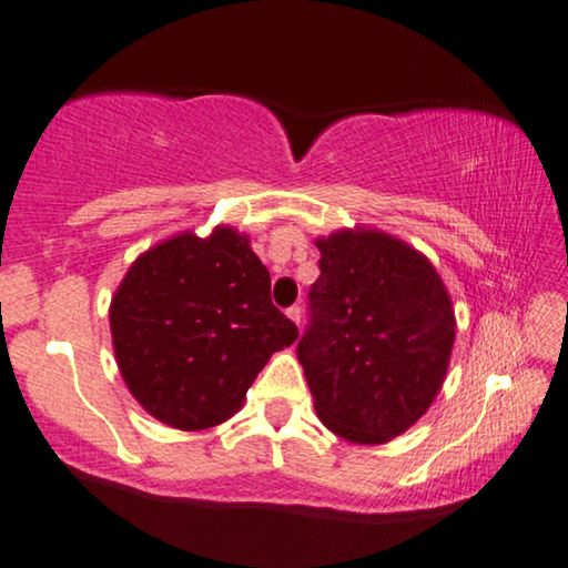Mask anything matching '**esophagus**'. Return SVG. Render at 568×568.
<instances>
[{"instance_id": "1", "label": "esophagus", "mask_w": 568, "mask_h": 568, "mask_svg": "<svg viewBox=\"0 0 568 568\" xmlns=\"http://www.w3.org/2000/svg\"><path fill=\"white\" fill-rule=\"evenodd\" d=\"M285 314H288L291 322H296V327H301V322H304V308H301V306H291Z\"/></svg>"}]
</instances>
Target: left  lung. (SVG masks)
<instances>
[{
	"label": "left lung",
	"instance_id": "8db88e82",
	"mask_svg": "<svg viewBox=\"0 0 568 568\" xmlns=\"http://www.w3.org/2000/svg\"><path fill=\"white\" fill-rule=\"evenodd\" d=\"M312 325L298 343L314 408L329 433L383 445L425 416L456 341L450 293L412 243L377 227L320 235Z\"/></svg>",
	"mask_w": 568,
	"mask_h": 568
}]
</instances>
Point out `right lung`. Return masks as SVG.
<instances>
[{
	"label": "right lung",
	"instance_id": "right-lung-1",
	"mask_svg": "<svg viewBox=\"0 0 568 568\" xmlns=\"http://www.w3.org/2000/svg\"><path fill=\"white\" fill-rule=\"evenodd\" d=\"M118 369L162 425L196 433L241 412L251 383L298 327L270 298V272L231 225L170 235L128 267L110 304Z\"/></svg>",
	"mask_w": 568,
	"mask_h": 568
}]
</instances>
